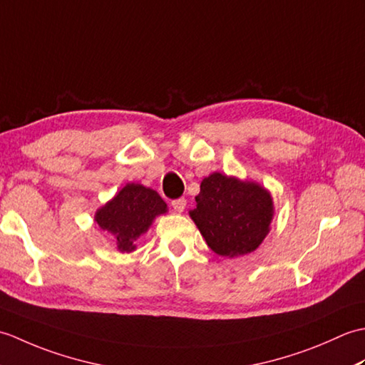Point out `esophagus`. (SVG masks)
<instances>
[{
    "label": "esophagus",
    "instance_id": "34e87169",
    "mask_svg": "<svg viewBox=\"0 0 365 365\" xmlns=\"http://www.w3.org/2000/svg\"><path fill=\"white\" fill-rule=\"evenodd\" d=\"M170 205H173V208L177 213H182L185 210V207H187V200H185L183 197L175 199V200H173V202H170Z\"/></svg>",
    "mask_w": 365,
    "mask_h": 365
}]
</instances>
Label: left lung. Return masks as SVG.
Segmentation results:
<instances>
[{
	"label": "left lung",
	"instance_id": "left-lung-1",
	"mask_svg": "<svg viewBox=\"0 0 365 365\" xmlns=\"http://www.w3.org/2000/svg\"><path fill=\"white\" fill-rule=\"evenodd\" d=\"M196 204L190 216L212 251L222 257L252 252L267 237L273 218L265 188L220 173L204 178Z\"/></svg>",
	"mask_w": 365,
	"mask_h": 365
}]
</instances>
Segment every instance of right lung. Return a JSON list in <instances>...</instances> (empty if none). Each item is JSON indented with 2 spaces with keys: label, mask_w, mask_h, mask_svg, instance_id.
Listing matches in <instances>:
<instances>
[{
  "label": "right lung",
  "mask_w": 365,
  "mask_h": 365,
  "mask_svg": "<svg viewBox=\"0 0 365 365\" xmlns=\"http://www.w3.org/2000/svg\"><path fill=\"white\" fill-rule=\"evenodd\" d=\"M166 202L157 191L143 185L128 183L111 202L100 208L96 221L103 230L111 232L120 251H133L139 235L149 229L157 215L166 212Z\"/></svg>",
  "instance_id": "right-lung-1"
}]
</instances>
